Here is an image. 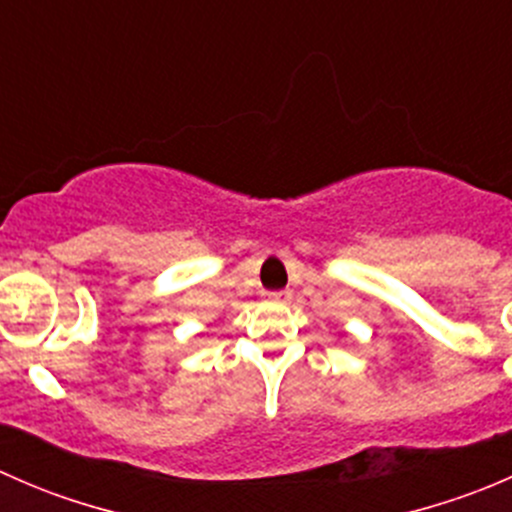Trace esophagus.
I'll return each mask as SVG.
<instances>
[{
    "label": "esophagus",
    "mask_w": 512,
    "mask_h": 512,
    "mask_svg": "<svg viewBox=\"0 0 512 512\" xmlns=\"http://www.w3.org/2000/svg\"><path fill=\"white\" fill-rule=\"evenodd\" d=\"M267 297L275 299V302H289V297H292V294H289L287 289H285V292H270V294H267Z\"/></svg>",
    "instance_id": "esophagus-1"
}]
</instances>
